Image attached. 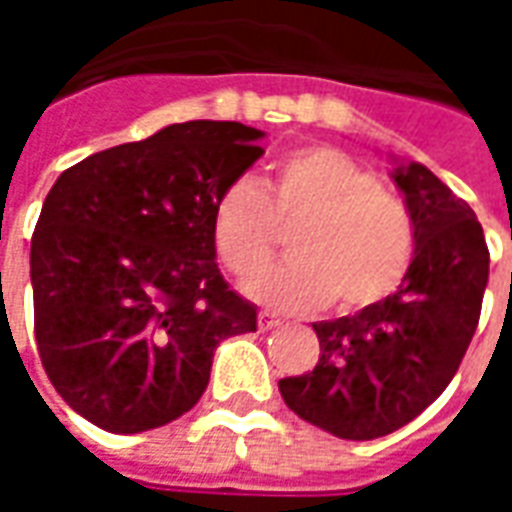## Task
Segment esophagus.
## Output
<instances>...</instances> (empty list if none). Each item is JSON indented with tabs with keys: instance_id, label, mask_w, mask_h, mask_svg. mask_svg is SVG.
I'll return each mask as SVG.
<instances>
[{
	"instance_id": "esophagus-1",
	"label": "esophagus",
	"mask_w": 512,
	"mask_h": 512,
	"mask_svg": "<svg viewBox=\"0 0 512 512\" xmlns=\"http://www.w3.org/2000/svg\"><path fill=\"white\" fill-rule=\"evenodd\" d=\"M279 318L277 315H271V312H257V329L260 332H271V329H277L279 326Z\"/></svg>"
}]
</instances>
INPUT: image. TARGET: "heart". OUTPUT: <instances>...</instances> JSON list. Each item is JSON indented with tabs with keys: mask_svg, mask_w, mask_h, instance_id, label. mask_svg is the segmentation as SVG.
<instances>
[{
	"mask_svg": "<svg viewBox=\"0 0 512 512\" xmlns=\"http://www.w3.org/2000/svg\"><path fill=\"white\" fill-rule=\"evenodd\" d=\"M290 231V257L249 285L268 307L312 312L367 310L389 299L411 271L417 227L408 205L359 161L329 145L301 147L279 161L263 189L227 183L213 205V246L238 279L263 274Z\"/></svg>",
	"mask_w": 512,
	"mask_h": 512,
	"instance_id": "b5f03b06",
	"label": "heart"
}]
</instances>
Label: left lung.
<instances>
[{
  "mask_svg": "<svg viewBox=\"0 0 512 512\" xmlns=\"http://www.w3.org/2000/svg\"><path fill=\"white\" fill-rule=\"evenodd\" d=\"M395 183L417 227L408 277L367 310L312 323L318 365L279 381L290 411L337 439L419 417L458 373L483 310L488 246L472 208L422 164L395 169Z\"/></svg>",
  "mask_w": 512,
  "mask_h": 512,
  "instance_id": "8db88e82",
  "label": "left lung"
}]
</instances>
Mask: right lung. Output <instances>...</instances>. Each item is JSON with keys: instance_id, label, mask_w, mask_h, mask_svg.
<instances>
[{"instance_id": "obj_1", "label": "right lung", "mask_w": 512, "mask_h": 512, "mask_svg": "<svg viewBox=\"0 0 512 512\" xmlns=\"http://www.w3.org/2000/svg\"><path fill=\"white\" fill-rule=\"evenodd\" d=\"M263 131L175 123L65 169L32 233L35 340L68 406L109 433L167 425L200 400L216 345L255 332L224 282L213 205L263 156Z\"/></svg>"}]
</instances>
